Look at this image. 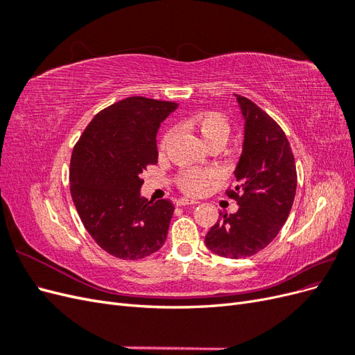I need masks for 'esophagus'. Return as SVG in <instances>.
I'll list each match as a JSON object with an SVG mask.
<instances>
[{
    "mask_svg": "<svg viewBox=\"0 0 355 355\" xmlns=\"http://www.w3.org/2000/svg\"><path fill=\"white\" fill-rule=\"evenodd\" d=\"M189 204H197V201L188 200V198H179L178 200V206H189Z\"/></svg>",
    "mask_w": 355,
    "mask_h": 355,
    "instance_id": "34e87169",
    "label": "esophagus"
}]
</instances>
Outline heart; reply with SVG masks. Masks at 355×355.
<instances>
[{
  "mask_svg": "<svg viewBox=\"0 0 355 355\" xmlns=\"http://www.w3.org/2000/svg\"><path fill=\"white\" fill-rule=\"evenodd\" d=\"M191 130H196L204 144L211 145H223L227 142L230 135L228 120L222 114L214 111L197 112L187 118L184 123ZM173 130L166 132L159 142V151H164V148L170 142ZM179 188L188 196H202L209 192L214 185L218 184L219 175L213 168H185L178 175Z\"/></svg>",
  "mask_w": 355,
  "mask_h": 355,
  "instance_id": "b5f03b06",
  "label": "heart"
}]
</instances>
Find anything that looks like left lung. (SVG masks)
I'll use <instances>...</instances> for the list:
<instances>
[{"label": "left lung", "mask_w": 355, "mask_h": 355, "mask_svg": "<svg viewBox=\"0 0 355 355\" xmlns=\"http://www.w3.org/2000/svg\"><path fill=\"white\" fill-rule=\"evenodd\" d=\"M244 118V142L234 170L237 184L227 196L239 204L206 235V245L222 257L241 259L261 252L283 228L292 210L297 175L292 148L282 127L244 96L235 94Z\"/></svg>", "instance_id": "8db88e82"}]
</instances>
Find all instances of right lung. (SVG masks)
Returning a JSON list of instances; mask_svg holds the SVG:
<instances>
[{
  "label": "right lung",
  "mask_w": 355,
  "mask_h": 355,
  "mask_svg": "<svg viewBox=\"0 0 355 355\" xmlns=\"http://www.w3.org/2000/svg\"><path fill=\"white\" fill-rule=\"evenodd\" d=\"M176 108L175 102L142 96L123 99L94 115L73 146L75 209L93 240L120 259H142L167 239L173 202L142 197L141 175L157 164V132Z\"/></svg>",
  "instance_id": "add662e5"
}]
</instances>
